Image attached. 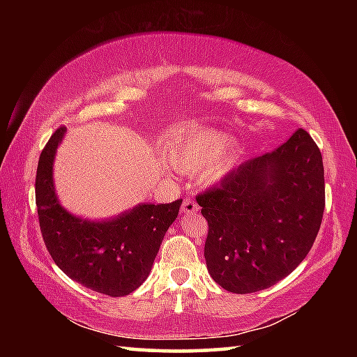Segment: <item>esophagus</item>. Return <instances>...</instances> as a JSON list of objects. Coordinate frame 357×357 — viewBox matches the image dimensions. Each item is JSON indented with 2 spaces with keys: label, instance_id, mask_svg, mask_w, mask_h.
<instances>
[{
  "label": "esophagus",
  "instance_id": "esophagus-1",
  "mask_svg": "<svg viewBox=\"0 0 357 357\" xmlns=\"http://www.w3.org/2000/svg\"><path fill=\"white\" fill-rule=\"evenodd\" d=\"M198 204L192 200V198H185L183 202V206H181V211H183L184 214H197L198 213Z\"/></svg>",
  "mask_w": 357,
  "mask_h": 357
}]
</instances>
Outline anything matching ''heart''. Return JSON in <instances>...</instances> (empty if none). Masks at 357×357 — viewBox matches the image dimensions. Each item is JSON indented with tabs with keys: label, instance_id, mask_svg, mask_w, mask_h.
Segmentation results:
<instances>
[{
	"label": "heart",
	"instance_id": "b5f03b06",
	"mask_svg": "<svg viewBox=\"0 0 357 357\" xmlns=\"http://www.w3.org/2000/svg\"><path fill=\"white\" fill-rule=\"evenodd\" d=\"M231 137L213 129H192L172 138L162 155L167 167L181 173L202 170V178L213 183L236 165V151L228 148Z\"/></svg>",
	"mask_w": 357,
	"mask_h": 357
}]
</instances>
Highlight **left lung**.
I'll return each instance as SVG.
<instances>
[{"instance_id":"8db88e82","label":"left lung","mask_w":357,"mask_h":357,"mask_svg":"<svg viewBox=\"0 0 357 357\" xmlns=\"http://www.w3.org/2000/svg\"><path fill=\"white\" fill-rule=\"evenodd\" d=\"M324 168L309 132L227 174L197 195L208 220L204 258L227 291L273 287L310 252L324 213Z\"/></svg>"}]
</instances>
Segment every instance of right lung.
<instances>
[{"label":"right lung","instance_id":"right-lung-1","mask_svg":"<svg viewBox=\"0 0 357 357\" xmlns=\"http://www.w3.org/2000/svg\"><path fill=\"white\" fill-rule=\"evenodd\" d=\"M66 128H58L42 149L36 173L40 233L53 261L72 280L119 298L142 285L151 273L167 229L181 203L138 204L113 220L88 222L64 211L53 189V157Z\"/></svg>","mask_w":357,"mask_h":357}]
</instances>
